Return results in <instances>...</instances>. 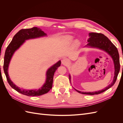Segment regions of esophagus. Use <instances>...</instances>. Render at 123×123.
<instances>
[{
	"instance_id": "1",
	"label": "esophagus",
	"mask_w": 123,
	"mask_h": 123,
	"mask_svg": "<svg viewBox=\"0 0 123 123\" xmlns=\"http://www.w3.org/2000/svg\"><path fill=\"white\" fill-rule=\"evenodd\" d=\"M69 61L67 58H64L62 61V64L63 65L67 66V65H68L69 64Z\"/></svg>"
}]
</instances>
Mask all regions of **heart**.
Listing matches in <instances>:
<instances>
[{"mask_svg": "<svg viewBox=\"0 0 123 123\" xmlns=\"http://www.w3.org/2000/svg\"><path fill=\"white\" fill-rule=\"evenodd\" d=\"M66 40L68 43H71V42H72V41H73V38L71 37L68 36L66 38Z\"/></svg>", "mask_w": 123, "mask_h": 123, "instance_id": "1", "label": "heart"}]
</instances>
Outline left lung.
Listing matches in <instances>:
<instances>
[{"label": "left lung", "mask_w": 123, "mask_h": 123, "mask_svg": "<svg viewBox=\"0 0 123 123\" xmlns=\"http://www.w3.org/2000/svg\"><path fill=\"white\" fill-rule=\"evenodd\" d=\"M87 43H88L85 46V47L95 48V49H98L105 51V52H106L112 58L114 64V75L113 77L112 82L108 86V87L105 88L104 89H102L101 90L87 92L80 91L79 90H76V89L74 88L77 92L80 93L93 95L95 94H98L104 92V91H105L106 90H108V89L110 88L115 84L120 70V57H119V54L116 47L108 38V37H107L104 34H101V33H97L94 32L89 33V38L87 39ZM69 80L71 83V77L70 74L69 75Z\"/></svg>", "instance_id": "1"}]
</instances>
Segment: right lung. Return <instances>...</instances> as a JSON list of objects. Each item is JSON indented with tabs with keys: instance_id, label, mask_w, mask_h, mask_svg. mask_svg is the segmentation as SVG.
Instances as JSON below:
<instances>
[{
	"instance_id": "1",
	"label": "right lung",
	"mask_w": 123,
	"mask_h": 123,
	"mask_svg": "<svg viewBox=\"0 0 123 123\" xmlns=\"http://www.w3.org/2000/svg\"><path fill=\"white\" fill-rule=\"evenodd\" d=\"M45 36H47V34L39 28L33 27L31 29H22L13 37L12 41L6 50L4 57L3 70L6 76V80L11 87L24 95L29 96H40L48 93L52 87L53 76L56 70H57L58 67L61 66V61H59L55 64L51 66L47 70L45 82L42 87H40L38 89L27 90V89H21L16 86L10 79L8 72L9 66L11 59L15 52L18 49H19V48L25 42L26 40L43 37Z\"/></svg>"
}]
</instances>
